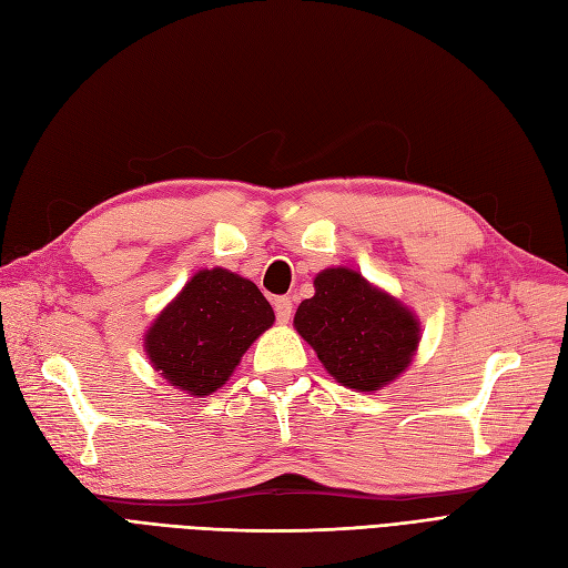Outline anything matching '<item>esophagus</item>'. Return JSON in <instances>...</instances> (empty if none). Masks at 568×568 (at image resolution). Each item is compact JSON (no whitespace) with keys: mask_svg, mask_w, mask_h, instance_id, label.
Listing matches in <instances>:
<instances>
[{"mask_svg":"<svg viewBox=\"0 0 568 568\" xmlns=\"http://www.w3.org/2000/svg\"><path fill=\"white\" fill-rule=\"evenodd\" d=\"M291 313H294V303H291V298L286 296L274 298V315H277L280 324H286L291 320Z\"/></svg>","mask_w":568,"mask_h":568,"instance_id":"1","label":"esophagus"}]
</instances>
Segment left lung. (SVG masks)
<instances>
[{"label":"left lung","mask_w":568,"mask_h":568,"mask_svg":"<svg viewBox=\"0 0 568 568\" xmlns=\"http://www.w3.org/2000/svg\"><path fill=\"white\" fill-rule=\"evenodd\" d=\"M294 326L338 384L365 393L398 379L422 338L407 305L348 267L317 274L315 296L298 305Z\"/></svg>","instance_id":"left-lung-1"}]
</instances>
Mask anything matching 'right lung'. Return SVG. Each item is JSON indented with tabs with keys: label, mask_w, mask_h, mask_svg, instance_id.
Instances as JSON below:
<instances>
[{
	"label": "right lung",
	"mask_w": 568,
	"mask_h": 568,
	"mask_svg": "<svg viewBox=\"0 0 568 568\" xmlns=\"http://www.w3.org/2000/svg\"><path fill=\"white\" fill-rule=\"evenodd\" d=\"M272 322V305L251 280L222 267L199 270L153 320L144 351L168 384L203 398L230 379Z\"/></svg>",
	"instance_id": "1"
}]
</instances>
